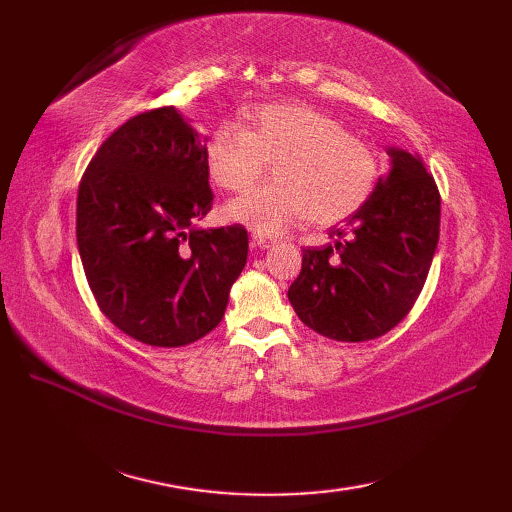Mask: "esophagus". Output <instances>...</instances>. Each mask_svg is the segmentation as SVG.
<instances>
[{"mask_svg":"<svg viewBox=\"0 0 512 512\" xmlns=\"http://www.w3.org/2000/svg\"><path fill=\"white\" fill-rule=\"evenodd\" d=\"M253 244H255L257 248L268 250V248H273V246L277 244V239L266 237V235H262V233H253Z\"/></svg>","mask_w":512,"mask_h":512,"instance_id":"1","label":"esophagus"}]
</instances>
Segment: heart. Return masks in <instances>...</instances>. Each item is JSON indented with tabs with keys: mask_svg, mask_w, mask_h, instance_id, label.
I'll return each mask as SVG.
<instances>
[{
	"mask_svg": "<svg viewBox=\"0 0 512 512\" xmlns=\"http://www.w3.org/2000/svg\"><path fill=\"white\" fill-rule=\"evenodd\" d=\"M275 160L277 182L255 187L224 206L226 220L257 233H281L310 217L334 224L361 209L378 178L374 149L339 121L303 103H268L244 114V127L222 123L204 145L211 180L244 191Z\"/></svg>",
	"mask_w": 512,
	"mask_h": 512,
	"instance_id": "obj_1",
	"label": "heart"
}]
</instances>
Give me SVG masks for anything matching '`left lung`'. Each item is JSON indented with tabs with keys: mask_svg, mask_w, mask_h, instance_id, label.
Here are the masks:
<instances>
[{
	"mask_svg": "<svg viewBox=\"0 0 512 512\" xmlns=\"http://www.w3.org/2000/svg\"><path fill=\"white\" fill-rule=\"evenodd\" d=\"M389 173L334 244L303 248L301 273L288 288L297 317L328 339L361 343L407 317L427 281L440 237V193L420 156L389 147Z\"/></svg>",
	"mask_w": 512,
	"mask_h": 512,
	"instance_id": "1",
	"label": "left lung"
}]
</instances>
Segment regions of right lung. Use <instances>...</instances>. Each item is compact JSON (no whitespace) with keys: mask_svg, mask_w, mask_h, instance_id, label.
<instances>
[{"mask_svg":"<svg viewBox=\"0 0 512 512\" xmlns=\"http://www.w3.org/2000/svg\"><path fill=\"white\" fill-rule=\"evenodd\" d=\"M211 204L204 138L176 107L129 118L96 151L79 184L76 244L92 295L118 330L180 347L222 321L248 233L195 226Z\"/></svg>","mask_w":512,"mask_h":512,"instance_id":"obj_1","label":"right lung"}]
</instances>
